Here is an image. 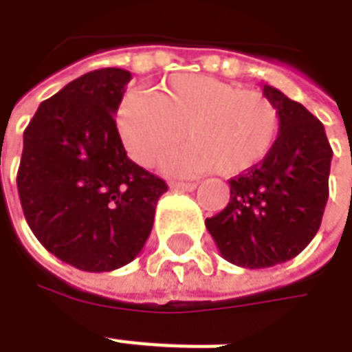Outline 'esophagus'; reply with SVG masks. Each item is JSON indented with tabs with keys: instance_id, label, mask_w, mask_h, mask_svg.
<instances>
[{
	"instance_id": "1",
	"label": "esophagus",
	"mask_w": 352,
	"mask_h": 352,
	"mask_svg": "<svg viewBox=\"0 0 352 352\" xmlns=\"http://www.w3.org/2000/svg\"><path fill=\"white\" fill-rule=\"evenodd\" d=\"M170 186L173 190H182V192H193L195 188H197V182H170Z\"/></svg>"
}]
</instances>
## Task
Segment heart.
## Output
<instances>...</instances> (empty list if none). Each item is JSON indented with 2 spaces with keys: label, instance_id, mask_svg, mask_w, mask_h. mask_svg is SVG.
<instances>
[{
  "label": "heart",
  "instance_id": "b5f03b06",
  "mask_svg": "<svg viewBox=\"0 0 352 352\" xmlns=\"http://www.w3.org/2000/svg\"><path fill=\"white\" fill-rule=\"evenodd\" d=\"M117 127L127 153L151 166L164 159L177 175L217 170L235 177L267 159L279 138V113L267 96L201 74H175L153 95L131 91L117 107Z\"/></svg>",
  "mask_w": 352,
  "mask_h": 352
}]
</instances>
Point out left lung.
<instances>
[{
	"instance_id": "left-lung-1",
	"label": "left lung",
	"mask_w": 352,
	"mask_h": 352,
	"mask_svg": "<svg viewBox=\"0 0 352 352\" xmlns=\"http://www.w3.org/2000/svg\"><path fill=\"white\" fill-rule=\"evenodd\" d=\"M263 95L279 113L274 149L254 170L230 179L226 208L206 219L226 261L267 268L296 257L316 235L329 199L333 149L323 124L272 85Z\"/></svg>"
}]
</instances>
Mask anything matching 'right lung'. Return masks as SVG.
I'll list each match as a JSON object with an SVG mask.
<instances>
[{
    "label": "right lung",
    "mask_w": 352,
    "mask_h": 352,
    "mask_svg": "<svg viewBox=\"0 0 352 352\" xmlns=\"http://www.w3.org/2000/svg\"><path fill=\"white\" fill-rule=\"evenodd\" d=\"M131 73L98 69L41 102L23 133L18 193L36 239L63 263L111 272L140 254L162 179L126 155L115 113Z\"/></svg>",
    "instance_id": "right-lung-1"
}]
</instances>
